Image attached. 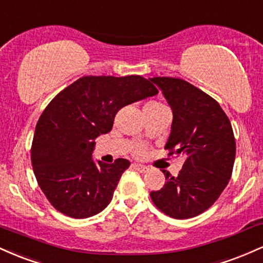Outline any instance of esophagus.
Masks as SVG:
<instances>
[{
    "mask_svg": "<svg viewBox=\"0 0 263 263\" xmlns=\"http://www.w3.org/2000/svg\"><path fill=\"white\" fill-rule=\"evenodd\" d=\"M132 167H134L136 171L140 172V173H147V172H148V170H149V168L146 167V165L138 164V163H135V164L132 165Z\"/></svg>",
    "mask_w": 263,
    "mask_h": 263,
    "instance_id": "1",
    "label": "esophagus"
}]
</instances>
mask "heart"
Masks as SVG:
<instances>
[{
  "label": "heart",
  "instance_id": "heart-1",
  "mask_svg": "<svg viewBox=\"0 0 263 263\" xmlns=\"http://www.w3.org/2000/svg\"><path fill=\"white\" fill-rule=\"evenodd\" d=\"M159 107H164L163 106L162 104H159V102H155V101H152V102H148V104H146V106H144V108H159ZM137 153L138 155H142V153H143V148H138L137 149Z\"/></svg>",
  "mask_w": 263,
  "mask_h": 263
}]
</instances>
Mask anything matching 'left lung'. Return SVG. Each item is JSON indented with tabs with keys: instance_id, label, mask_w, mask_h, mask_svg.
I'll return each instance as SVG.
<instances>
[{
	"instance_id": "obj_1",
	"label": "left lung",
	"mask_w": 263,
	"mask_h": 263,
	"mask_svg": "<svg viewBox=\"0 0 263 263\" xmlns=\"http://www.w3.org/2000/svg\"><path fill=\"white\" fill-rule=\"evenodd\" d=\"M173 112L164 148L186 157L177 177L163 171V188L151 192L159 210L174 219H189L216 201L230 180L236 144L229 117L220 105L192 84L176 78H149Z\"/></svg>"
}]
</instances>
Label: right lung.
I'll list each match as a JSON object with an SVG mask.
<instances>
[{"label": "right lung", "instance_id": "add662e5", "mask_svg": "<svg viewBox=\"0 0 263 263\" xmlns=\"http://www.w3.org/2000/svg\"><path fill=\"white\" fill-rule=\"evenodd\" d=\"M157 93L140 75L84 77L50 101L35 126L31 157L39 186L57 210L85 219L110 204L131 163L95 161V138L111 131L120 108Z\"/></svg>", "mask_w": 263, "mask_h": 263}]
</instances>
